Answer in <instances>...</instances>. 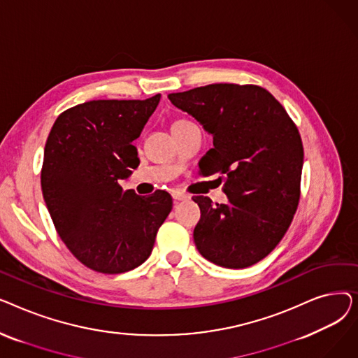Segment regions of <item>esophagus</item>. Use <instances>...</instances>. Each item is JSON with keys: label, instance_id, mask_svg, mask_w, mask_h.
<instances>
[{"label": "esophagus", "instance_id": "34e87169", "mask_svg": "<svg viewBox=\"0 0 358 358\" xmlns=\"http://www.w3.org/2000/svg\"><path fill=\"white\" fill-rule=\"evenodd\" d=\"M171 196H173L174 201H182V200H187V199H189V196L184 194L182 192H173V193H171Z\"/></svg>", "mask_w": 358, "mask_h": 358}]
</instances>
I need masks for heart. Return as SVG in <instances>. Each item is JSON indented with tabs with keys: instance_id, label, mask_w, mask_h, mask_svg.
Here are the masks:
<instances>
[{
	"instance_id": "heart-1",
	"label": "heart",
	"mask_w": 358,
	"mask_h": 358,
	"mask_svg": "<svg viewBox=\"0 0 358 358\" xmlns=\"http://www.w3.org/2000/svg\"><path fill=\"white\" fill-rule=\"evenodd\" d=\"M173 124H192V122H187V120H177Z\"/></svg>"
}]
</instances>
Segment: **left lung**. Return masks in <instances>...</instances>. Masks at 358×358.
<instances>
[{
	"mask_svg": "<svg viewBox=\"0 0 358 358\" xmlns=\"http://www.w3.org/2000/svg\"><path fill=\"white\" fill-rule=\"evenodd\" d=\"M168 99L213 136L199 166L206 177L224 174L229 199L213 204L193 197L201 212L196 247L216 266L247 268L278 245L296 213L303 166L297 126L258 85L210 84Z\"/></svg>",
	"mask_w": 358,
	"mask_h": 358,
	"instance_id": "8db88e82",
	"label": "left lung"
}]
</instances>
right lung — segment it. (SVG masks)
Listing matches in <instances>:
<instances>
[{"label": "right lung", "mask_w": 358, "mask_h": 358, "mask_svg": "<svg viewBox=\"0 0 358 358\" xmlns=\"http://www.w3.org/2000/svg\"><path fill=\"white\" fill-rule=\"evenodd\" d=\"M159 99L73 106L48 136L41 184L49 215L73 257L97 273L120 274L145 262L173 209L166 192L145 197L119 184L139 165L131 142Z\"/></svg>", "instance_id": "obj_1"}]
</instances>
